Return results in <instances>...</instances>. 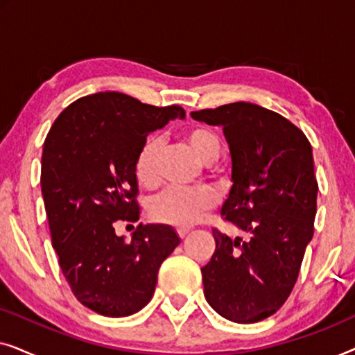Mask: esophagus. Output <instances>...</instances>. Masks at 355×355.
Returning <instances> with one entry per match:
<instances>
[{
	"instance_id": "obj_1",
	"label": "esophagus",
	"mask_w": 355,
	"mask_h": 355,
	"mask_svg": "<svg viewBox=\"0 0 355 355\" xmlns=\"http://www.w3.org/2000/svg\"><path fill=\"white\" fill-rule=\"evenodd\" d=\"M189 231H191V227H184V226H181V227H178L176 230V232H178V236L181 237V239H184V237H186L187 234H189Z\"/></svg>"
}]
</instances>
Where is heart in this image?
<instances>
[{"mask_svg":"<svg viewBox=\"0 0 355 355\" xmlns=\"http://www.w3.org/2000/svg\"><path fill=\"white\" fill-rule=\"evenodd\" d=\"M186 140L203 163L218 162L221 155L220 140L210 129L192 128L187 130ZM163 139L153 135L145 140L135 158V178L144 187H153L159 182V159L163 155ZM218 205L215 193L208 189L169 187L148 202V215L159 223L173 226H189L200 221L208 211Z\"/></svg>","mask_w":355,"mask_h":355,"instance_id":"1","label":"heart"}]
</instances>
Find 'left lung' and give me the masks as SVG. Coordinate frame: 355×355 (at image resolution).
I'll list each match as a JSON object with an SVG mask.
<instances>
[{
    "instance_id": "left-lung-1",
    "label": "left lung",
    "mask_w": 355,
    "mask_h": 355,
    "mask_svg": "<svg viewBox=\"0 0 355 355\" xmlns=\"http://www.w3.org/2000/svg\"><path fill=\"white\" fill-rule=\"evenodd\" d=\"M191 116L223 128L232 187L221 215L244 232L231 239L213 227L216 249L202 268L205 299L231 322H260L289 297L312 241L318 192L312 145L284 116L245 101Z\"/></svg>"
}]
</instances>
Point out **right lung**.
<instances>
[{
	"instance_id": "obj_1",
	"label": "right lung",
	"mask_w": 355,
	"mask_h": 355,
	"mask_svg": "<svg viewBox=\"0 0 355 355\" xmlns=\"http://www.w3.org/2000/svg\"><path fill=\"white\" fill-rule=\"evenodd\" d=\"M181 106L100 92L71 103L43 144L42 193L53 249L77 300L105 317H128L153 297L158 270L181 242L171 226L140 225L132 241L118 221L139 220L135 158L147 135Z\"/></svg>"
}]
</instances>
